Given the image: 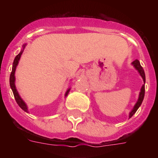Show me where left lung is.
<instances>
[{"label":"left lung","mask_w":158,"mask_h":158,"mask_svg":"<svg viewBox=\"0 0 158 158\" xmlns=\"http://www.w3.org/2000/svg\"><path fill=\"white\" fill-rule=\"evenodd\" d=\"M132 64H133L134 66L135 67V69H136L139 72V73H140V75L142 76V79H143V81H144V84H145V82H146V76H145V72H144V70H143V69H142V67L141 66L139 61V60H135V61H134V62H132ZM144 96H145V85H142V89H141L140 94H139V100H138V102L136 103V104L135 105V107H134L133 110H132V111H131V113H130V115H129L130 118H131V117L132 116V115H133L135 112H136L137 110L139 109V107H140V105L142 104V101H143Z\"/></svg>","instance_id":"left-lung-1"}]
</instances>
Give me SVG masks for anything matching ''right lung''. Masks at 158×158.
<instances>
[{
    "mask_svg": "<svg viewBox=\"0 0 158 158\" xmlns=\"http://www.w3.org/2000/svg\"><path fill=\"white\" fill-rule=\"evenodd\" d=\"M25 45H23V49H24ZM23 50H22L20 52H19V54H17L14 59V62H13V65H12V72H11V74H10V79H9V82H10V87L12 90V93H13L14 95V97H15V100H16V103H17L19 107H21L22 109L24 111L27 112V105L25 104L24 102L22 100V99L20 98V96H19V93L18 92L16 91V86H15V71H16V65H18V62H19V60L20 58V56H21L22 53H23ZM69 92V90H67L66 93H65V96L68 95Z\"/></svg>",
    "mask_w": 158,
    "mask_h": 158,
    "instance_id": "1",
    "label": "right lung"
}]
</instances>
